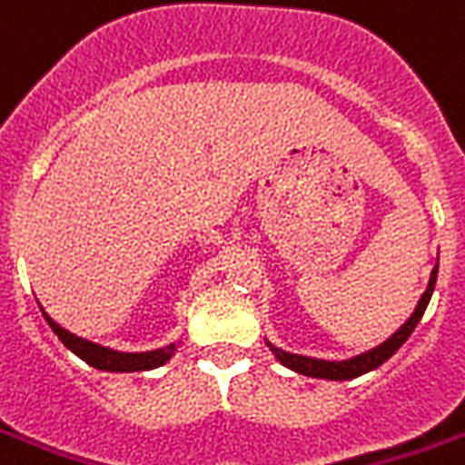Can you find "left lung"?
Masks as SVG:
<instances>
[{
	"mask_svg": "<svg viewBox=\"0 0 465 465\" xmlns=\"http://www.w3.org/2000/svg\"><path fill=\"white\" fill-rule=\"evenodd\" d=\"M435 277H438V264H435V270L430 274V282H428V290L422 292V298H420L418 308L415 312L410 315V321H407L391 339H387L381 346L377 349H371V351L361 353V356H353L349 361H321V359H308V356H298V353H287L280 351V349H272V353L287 366V369H292V371H300V374H305V377H318V379H353V377H361L366 371H371V369H377L379 364H384L387 359H390L391 353L397 351L407 339H410V333L415 331V325L420 323V318H422V312L428 308V302H430L432 295V287H435Z\"/></svg>",
	"mask_w": 465,
	"mask_h": 465,
	"instance_id": "1",
	"label": "left lung"
}]
</instances>
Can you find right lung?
<instances>
[{"label":"right lung","instance_id":"add662e5","mask_svg":"<svg viewBox=\"0 0 465 465\" xmlns=\"http://www.w3.org/2000/svg\"><path fill=\"white\" fill-rule=\"evenodd\" d=\"M47 325L55 331L58 336L75 356H81L86 364L96 366V369H104V371H144V369H154V366L165 364L167 359L173 356L175 346H167V349H157V351L150 353H119L112 351V349H104V346H96V343H88V341L78 339L74 333H68L65 328H60L53 318H47Z\"/></svg>","mask_w":465,"mask_h":465}]
</instances>
